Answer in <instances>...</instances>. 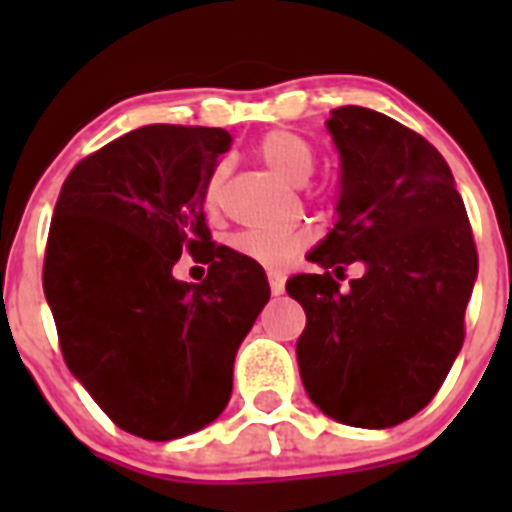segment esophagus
<instances>
[{
  "instance_id": "esophagus-1",
  "label": "esophagus",
  "mask_w": 512,
  "mask_h": 512,
  "mask_svg": "<svg viewBox=\"0 0 512 512\" xmlns=\"http://www.w3.org/2000/svg\"><path fill=\"white\" fill-rule=\"evenodd\" d=\"M269 287H271V295H282L284 292V277L279 271H269Z\"/></svg>"
}]
</instances>
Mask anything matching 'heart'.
<instances>
[{
  "instance_id": "heart-1",
  "label": "heart",
  "mask_w": 512,
  "mask_h": 512,
  "mask_svg": "<svg viewBox=\"0 0 512 512\" xmlns=\"http://www.w3.org/2000/svg\"><path fill=\"white\" fill-rule=\"evenodd\" d=\"M259 158L269 166L279 179L287 184H305L315 171V151L302 135L289 133V130H271L256 146ZM223 184H225V166L217 164L210 171L205 184V202L210 210L220 205L223 197ZM307 243V233L302 230H289V233H238L230 241L233 251L243 253L256 264L269 266V269H282L289 264V259L300 253Z\"/></svg>"
}]
</instances>
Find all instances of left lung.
I'll list each match as a JSON object with an SVG mask.
<instances>
[{"label": "left lung", "mask_w": 512, "mask_h": 512, "mask_svg": "<svg viewBox=\"0 0 512 512\" xmlns=\"http://www.w3.org/2000/svg\"><path fill=\"white\" fill-rule=\"evenodd\" d=\"M325 125L341 156V200L307 256L323 274L287 282L307 315L297 364L325 415L392 428L436 397L459 356L477 246L449 164L423 135L356 104ZM348 263L365 274L341 293L332 275Z\"/></svg>", "instance_id": "8db88e82"}]
</instances>
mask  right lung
<instances>
[{
  "instance_id": "right-lung-1",
  "label": "right lung",
  "mask_w": 512,
  "mask_h": 512,
  "mask_svg": "<svg viewBox=\"0 0 512 512\" xmlns=\"http://www.w3.org/2000/svg\"><path fill=\"white\" fill-rule=\"evenodd\" d=\"M228 130L146 125L71 169L53 210L43 289L66 366L112 423L146 441L200 431L233 392L238 346L269 302L259 264L215 246L205 184ZM211 264L202 285L170 269Z\"/></svg>"
}]
</instances>
